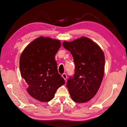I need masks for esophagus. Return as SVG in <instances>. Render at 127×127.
Instances as JSON below:
<instances>
[{"instance_id":"esophagus-1","label":"esophagus","mask_w":127,"mask_h":127,"mask_svg":"<svg viewBox=\"0 0 127 127\" xmlns=\"http://www.w3.org/2000/svg\"><path fill=\"white\" fill-rule=\"evenodd\" d=\"M62 77L64 78V80H66V79H67V75H66V74H65V73H64L63 74H62Z\"/></svg>"}]
</instances>
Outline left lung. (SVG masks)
<instances>
[{
	"label": "left lung",
	"instance_id": "left-lung-1",
	"mask_svg": "<svg viewBox=\"0 0 127 127\" xmlns=\"http://www.w3.org/2000/svg\"><path fill=\"white\" fill-rule=\"evenodd\" d=\"M69 51L75 64V74L67 80L68 88L73 101L88 102L95 96L104 76L105 58L100 47L90 38L82 37L74 41L63 43Z\"/></svg>",
	"mask_w": 127,
	"mask_h": 127
}]
</instances>
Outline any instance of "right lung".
Listing matches in <instances>:
<instances>
[{"label": "right lung", "instance_id": "right-lung-1", "mask_svg": "<svg viewBox=\"0 0 127 127\" xmlns=\"http://www.w3.org/2000/svg\"><path fill=\"white\" fill-rule=\"evenodd\" d=\"M61 45L59 40L39 37L26 47L20 58V70L27 84V91L39 101H50L57 90L65 84L55 59Z\"/></svg>", "mask_w": 127, "mask_h": 127}]
</instances>
